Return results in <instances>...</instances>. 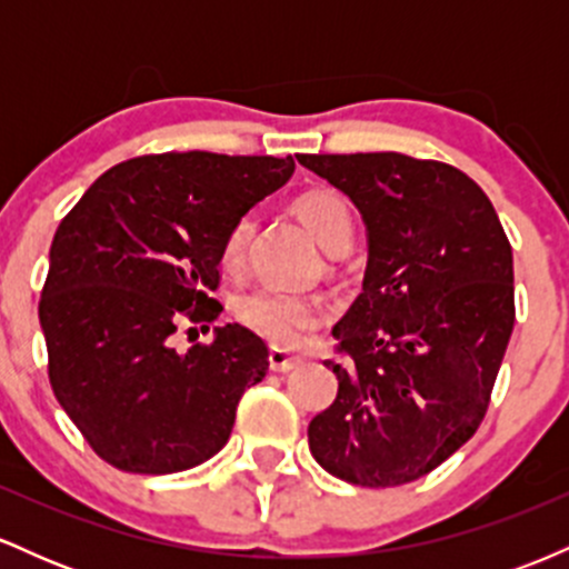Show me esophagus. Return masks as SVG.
<instances>
[{"instance_id":"esophagus-1","label":"esophagus","mask_w":569,"mask_h":569,"mask_svg":"<svg viewBox=\"0 0 569 569\" xmlns=\"http://www.w3.org/2000/svg\"><path fill=\"white\" fill-rule=\"evenodd\" d=\"M299 363H302V358L291 356V352H286L280 348L270 350V369L272 371H291V369H297Z\"/></svg>"}]
</instances>
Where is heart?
Listing matches in <instances>:
<instances>
[{"mask_svg": "<svg viewBox=\"0 0 569 569\" xmlns=\"http://www.w3.org/2000/svg\"><path fill=\"white\" fill-rule=\"evenodd\" d=\"M293 211L310 230L316 243L326 253L348 251L352 240V217L348 202L331 189H312L293 202ZM253 234V219L240 217L224 234L221 243V262L224 267H240L246 259L248 243ZM234 312L248 329L257 331L267 342L278 348H293L302 339L305 331L321 321V305L310 297L283 293L272 289L246 291L234 305Z\"/></svg>", "mask_w": 569, "mask_h": 569, "instance_id": "heart-1", "label": "heart"}]
</instances>
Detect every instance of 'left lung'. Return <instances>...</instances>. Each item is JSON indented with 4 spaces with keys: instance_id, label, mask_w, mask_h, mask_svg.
<instances>
[{
    "instance_id": "8db88e82",
    "label": "left lung",
    "mask_w": 569,
    "mask_h": 569,
    "mask_svg": "<svg viewBox=\"0 0 569 569\" xmlns=\"http://www.w3.org/2000/svg\"><path fill=\"white\" fill-rule=\"evenodd\" d=\"M367 224L361 293L331 335L335 403L307 428L337 479L398 487L439 468L485 420L513 331V253L492 202L447 162L299 154Z\"/></svg>"
}]
</instances>
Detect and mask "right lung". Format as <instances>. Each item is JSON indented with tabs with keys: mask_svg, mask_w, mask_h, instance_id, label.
I'll use <instances>...</instances> for the list:
<instances>
[{
	"mask_svg": "<svg viewBox=\"0 0 569 569\" xmlns=\"http://www.w3.org/2000/svg\"><path fill=\"white\" fill-rule=\"evenodd\" d=\"M291 158L147 154L98 176L50 246L39 299L53 393L93 452L128 473H179L230 439L267 345L240 323L173 348L213 321L221 243L293 176Z\"/></svg>",
	"mask_w": 569,
	"mask_h": 569,
	"instance_id": "obj_1",
	"label": "right lung"
}]
</instances>
